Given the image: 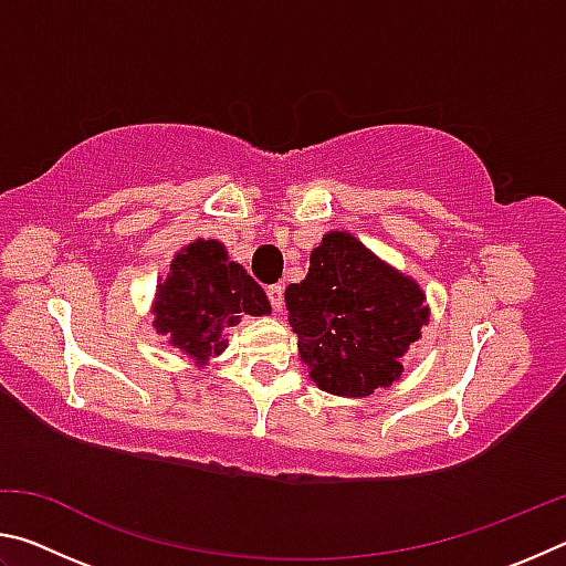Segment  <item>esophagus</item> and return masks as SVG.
<instances>
[{
	"label": "esophagus",
	"instance_id": "esophagus-1",
	"mask_svg": "<svg viewBox=\"0 0 566 566\" xmlns=\"http://www.w3.org/2000/svg\"><path fill=\"white\" fill-rule=\"evenodd\" d=\"M266 296H270V304L274 312H282L284 306V286L282 284H272L270 290H266Z\"/></svg>",
	"mask_w": 566,
	"mask_h": 566
}]
</instances>
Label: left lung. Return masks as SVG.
Wrapping results in <instances>:
<instances>
[{
    "label": "left lung",
    "instance_id": "left-lung-1",
    "mask_svg": "<svg viewBox=\"0 0 566 566\" xmlns=\"http://www.w3.org/2000/svg\"><path fill=\"white\" fill-rule=\"evenodd\" d=\"M284 302L312 381L339 397H369L397 381L401 357L429 322L419 284L349 232L322 237Z\"/></svg>",
    "mask_w": 566,
    "mask_h": 566
}]
</instances>
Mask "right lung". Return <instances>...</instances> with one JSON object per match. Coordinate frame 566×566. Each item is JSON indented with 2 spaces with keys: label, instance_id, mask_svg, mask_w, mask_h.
Returning <instances> with one entry per match:
<instances>
[{
  "label": "right lung",
  "instance_id": "1",
  "mask_svg": "<svg viewBox=\"0 0 566 566\" xmlns=\"http://www.w3.org/2000/svg\"><path fill=\"white\" fill-rule=\"evenodd\" d=\"M270 300L242 264L229 262L217 239H197L175 254L157 284L155 329L171 347L207 364L229 344V329L249 317L270 314Z\"/></svg>",
  "mask_w": 566,
  "mask_h": 566
}]
</instances>
